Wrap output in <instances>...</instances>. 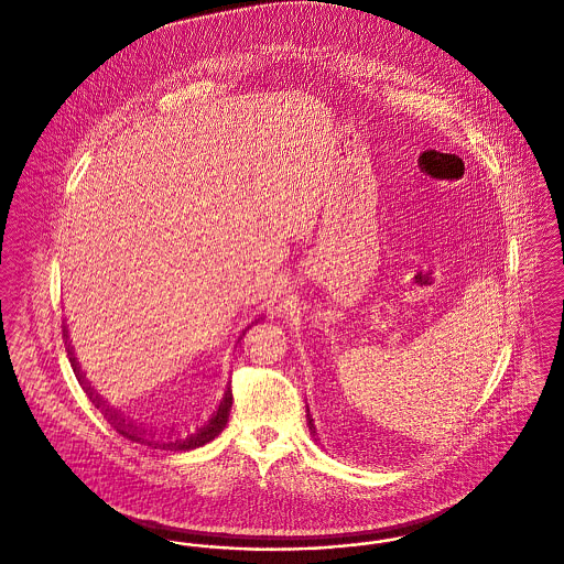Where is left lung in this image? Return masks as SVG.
<instances>
[{
	"instance_id": "left-lung-1",
	"label": "left lung",
	"mask_w": 564,
	"mask_h": 564,
	"mask_svg": "<svg viewBox=\"0 0 564 564\" xmlns=\"http://www.w3.org/2000/svg\"><path fill=\"white\" fill-rule=\"evenodd\" d=\"M311 425H313V423H311Z\"/></svg>"
}]
</instances>
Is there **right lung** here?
Masks as SVG:
<instances>
[{
	"label": "right lung",
	"instance_id": "1",
	"mask_svg": "<svg viewBox=\"0 0 564 564\" xmlns=\"http://www.w3.org/2000/svg\"><path fill=\"white\" fill-rule=\"evenodd\" d=\"M74 371L78 373V378L82 380L80 369H78V365H76V362H74ZM88 395H93V393H88ZM93 400H95V398H93ZM95 402L99 405V400H95ZM230 408H232V391H228V393H226V398H224V402L219 405L217 414L210 419V423H208V425H204L199 432H195V434H191V436H186V438L169 441V443H156V441L141 438V436L137 434V430H134V427H126L123 423H115V425H117V432H119L123 438H128V441L148 443V445H161V447H166V449H180V452H184V449L202 447V445H206L208 441H213L215 436H219V434H221V430H224V427H226V423H228ZM106 412H108V410H106ZM115 416H117V414H112V412H110V419H115Z\"/></svg>",
	"mask_w": 564,
	"mask_h": 564
}]
</instances>
